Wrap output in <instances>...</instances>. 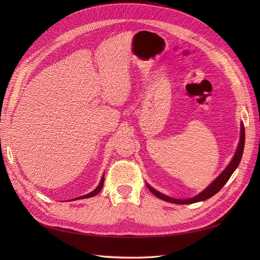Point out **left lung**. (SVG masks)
Listing matches in <instances>:
<instances>
[{
	"label": "left lung",
	"instance_id": "obj_1",
	"mask_svg": "<svg viewBox=\"0 0 260 260\" xmlns=\"http://www.w3.org/2000/svg\"><path fill=\"white\" fill-rule=\"evenodd\" d=\"M244 144H245V129H244L243 123H241V137H240V142L238 145L237 151H235V154L233 156L232 160L230 161V164L228 165L225 167V169L212 182L205 188L203 190L201 193H199L198 195L193 196V198L190 199H185V200H179V199H175V198H170L168 195H165L160 192H158L157 190H155L154 187H152L149 184L146 183V186L148 187V190L151 191L155 196L157 198L166 201L169 203H174V204H193V203H198V202H203L206 201L208 199H210L211 196H214L216 193H218L221 187L228 182V180L230 179V177L232 176V174L234 172V170L238 168L239 164L241 161L242 155H243V151H244Z\"/></svg>",
	"mask_w": 260,
	"mask_h": 260
}]
</instances>
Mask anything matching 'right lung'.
Wrapping results in <instances>:
<instances>
[{
    "instance_id": "right-lung-1",
    "label": "right lung",
    "mask_w": 260,
    "mask_h": 260,
    "mask_svg": "<svg viewBox=\"0 0 260 260\" xmlns=\"http://www.w3.org/2000/svg\"><path fill=\"white\" fill-rule=\"evenodd\" d=\"M103 184H104V176L102 177V179H101V181H100V183H99V185L96 186L95 190H93V191H92V192H90L89 194H86V195H82V196H79V198L74 199V200H82V199H89V198H93V196H95L98 193H100V192H101L102 187H103Z\"/></svg>"
}]
</instances>
